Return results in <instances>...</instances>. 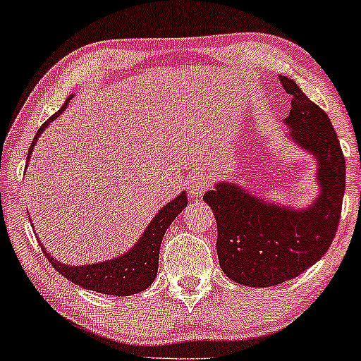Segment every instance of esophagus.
<instances>
[{
    "label": "esophagus",
    "instance_id": "obj_1",
    "mask_svg": "<svg viewBox=\"0 0 361 361\" xmlns=\"http://www.w3.org/2000/svg\"><path fill=\"white\" fill-rule=\"evenodd\" d=\"M209 185H212V176L208 172H197L189 180V188H191L192 194H196V196H200L206 189H209Z\"/></svg>",
    "mask_w": 361,
    "mask_h": 361
}]
</instances>
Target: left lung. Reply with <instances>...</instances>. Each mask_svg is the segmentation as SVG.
<instances>
[{
    "instance_id": "1",
    "label": "left lung",
    "mask_w": 361,
    "mask_h": 361,
    "mask_svg": "<svg viewBox=\"0 0 361 361\" xmlns=\"http://www.w3.org/2000/svg\"><path fill=\"white\" fill-rule=\"evenodd\" d=\"M291 95L285 123L291 137L317 157L321 194L303 212L262 202L233 184H218L202 196L216 218L221 269L245 286H274L297 278L327 252L341 220L346 161L326 112L293 80L279 76Z\"/></svg>"
}]
</instances>
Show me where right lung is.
Returning <instances> with one entry per match:
<instances>
[{"label":"right lung","instance_id":"add662e5","mask_svg":"<svg viewBox=\"0 0 361 361\" xmlns=\"http://www.w3.org/2000/svg\"><path fill=\"white\" fill-rule=\"evenodd\" d=\"M70 99H73V95L68 97L63 107L39 128L37 135H35L30 148H28L27 161L30 159L32 149H34V145L37 143V137L40 136V133L47 128V124H49L52 119H56V117L63 114ZM185 204H188V196H185V192H182L180 196H177L176 200L169 202V204H165L164 208L157 213V216L153 218V221L149 224L147 232H145L143 237L137 240L135 249H131L129 252L124 254V256L112 259V261L87 266H68L61 264L59 261L52 259L49 254L44 250V247H42L44 254H46L49 262L54 266V269L58 271L61 276L68 278L70 281L75 283V285H80L87 290L99 291V293L105 295L129 297V295H135L147 290L148 286L155 281L157 271H159V252L161 238H164L165 230H167L170 224L176 220L177 214L185 208Z\"/></svg>","mask_w":361,"mask_h":361}]
</instances>
